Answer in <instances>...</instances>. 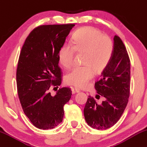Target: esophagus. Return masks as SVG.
Instances as JSON below:
<instances>
[{"mask_svg":"<svg viewBox=\"0 0 147 147\" xmlns=\"http://www.w3.org/2000/svg\"><path fill=\"white\" fill-rule=\"evenodd\" d=\"M71 90H72V94H75V93H78V92H79V90L77 89V88H72Z\"/></svg>","mask_w":147,"mask_h":147,"instance_id":"1","label":"esophagus"}]
</instances>
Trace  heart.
I'll use <instances>...</instances> for the list:
<instances>
[{
	"instance_id": "obj_1",
	"label": "heart",
	"mask_w": 147,
	"mask_h": 147,
	"mask_svg": "<svg viewBox=\"0 0 147 147\" xmlns=\"http://www.w3.org/2000/svg\"><path fill=\"white\" fill-rule=\"evenodd\" d=\"M70 43L71 45L66 44L59 49V63L64 68H70L75 51L84 53L83 63L85 66L72 68L65 76V81L77 88L86 87L94 77V70L101 72L109 64L114 50L113 42L109 37L102 35L98 29L86 26L73 33Z\"/></svg>"
}]
</instances>
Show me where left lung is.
Wrapping results in <instances>:
<instances>
[{
  "label": "left lung",
  "mask_w": 147,
  "mask_h": 147,
  "mask_svg": "<svg viewBox=\"0 0 147 147\" xmlns=\"http://www.w3.org/2000/svg\"><path fill=\"white\" fill-rule=\"evenodd\" d=\"M112 57L102 70L100 79L95 83L96 98L100 95L105 100L98 103L89 96L84 107V117L93 129H107L120 119L128 102L130 90V60L121 39L115 35Z\"/></svg>",
  "instance_id": "8db88e82"
}]
</instances>
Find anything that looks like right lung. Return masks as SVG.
Instances as JSON below:
<instances>
[{
	"label": "right lung",
	"mask_w": 147,
	"mask_h": 147,
	"mask_svg": "<svg viewBox=\"0 0 147 147\" xmlns=\"http://www.w3.org/2000/svg\"><path fill=\"white\" fill-rule=\"evenodd\" d=\"M74 26H38L30 33L21 50L16 72L18 94L24 114L40 129H53L62 122L63 105L71 98L70 88H60L54 96L50 88L61 84L58 52Z\"/></svg>",
	"instance_id": "add662e5"
}]
</instances>
